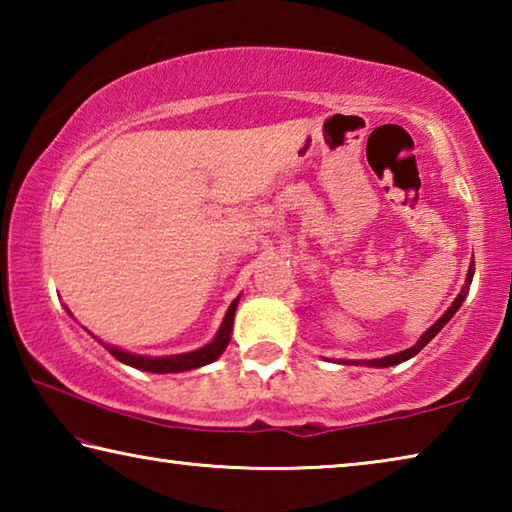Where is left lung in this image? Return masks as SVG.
<instances>
[{
	"mask_svg": "<svg viewBox=\"0 0 512 512\" xmlns=\"http://www.w3.org/2000/svg\"><path fill=\"white\" fill-rule=\"evenodd\" d=\"M472 277H474V264L470 266V271H467V277H465V287L461 289V293H458L456 296V300L452 302V307H449L443 316H440L436 323H433L427 332H424L422 336H420V341L415 343V345H411V348H406V350H402V352H395V354H388V357H381V359H370V361H361L363 366H372V368H388V366H397V363H402V361H406V359H411V357H415V354H418L424 345H427L433 336H436L440 329H443L449 320H452V316L456 314L458 311V307L463 305V300L467 298V291H470V284H472ZM343 363H359V361H343Z\"/></svg>",
	"mask_w": 512,
	"mask_h": 512,
	"instance_id": "left-lung-1",
	"label": "left lung"
}]
</instances>
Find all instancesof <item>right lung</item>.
<instances>
[{"label":"right lung","instance_id":"1","mask_svg":"<svg viewBox=\"0 0 512 512\" xmlns=\"http://www.w3.org/2000/svg\"><path fill=\"white\" fill-rule=\"evenodd\" d=\"M239 305V298L232 300V305L225 311V318L216 332L214 339L198 348L194 352H185V354H169V357H142V354H133V352H124L115 348V345H106L103 341H99L103 348H106L112 357L117 361L126 363V366H133L137 370H146V372H185V370H194L207 366V363L216 361L223 354V350L228 348L230 343V334H232V323H235V311Z\"/></svg>","mask_w":512,"mask_h":512}]
</instances>
